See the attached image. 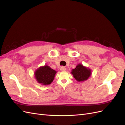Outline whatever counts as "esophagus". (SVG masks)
<instances>
[{
    "label": "esophagus",
    "mask_w": 125,
    "mask_h": 125,
    "mask_svg": "<svg viewBox=\"0 0 125 125\" xmlns=\"http://www.w3.org/2000/svg\"><path fill=\"white\" fill-rule=\"evenodd\" d=\"M60 70H61L62 71H65L66 70V68L65 67L62 66V67H60Z\"/></svg>",
    "instance_id": "esophagus-1"
}]
</instances>
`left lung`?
I'll list each match as a JSON object with an SVG mask.
<instances>
[{"label": "left lung", "instance_id": "obj_1", "mask_svg": "<svg viewBox=\"0 0 125 125\" xmlns=\"http://www.w3.org/2000/svg\"><path fill=\"white\" fill-rule=\"evenodd\" d=\"M71 74L78 82L86 80L91 75V70L83 66L82 64H78L75 68L72 70Z\"/></svg>", "mask_w": 125, "mask_h": 125}]
</instances>
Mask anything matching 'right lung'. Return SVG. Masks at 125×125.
<instances>
[{"label": "right lung", "mask_w": 125, "mask_h": 125, "mask_svg": "<svg viewBox=\"0 0 125 125\" xmlns=\"http://www.w3.org/2000/svg\"><path fill=\"white\" fill-rule=\"evenodd\" d=\"M57 72L47 65L40 67L34 73L37 82L43 85H49L53 81Z\"/></svg>", "instance_id": "1"}]
</instances>
